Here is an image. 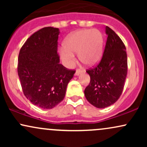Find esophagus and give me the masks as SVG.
<instances>
[{
  "label": "esophagus",
  "instance_id": "obj_1",
  "mask_svg": "<svg viewBox=\"0 0 147 147\" xmlns=\"http://www.w3.org/2000/svg\"><path fill=\"white\" fill-rule=\"evenodd\" d=\"M81 72H82V71H81V70H79V69H77V70H76V72H75V75L76 76H78V75H80Z\"/></svg>",
  "mask_w": 147,
  "mask_h": 147
}]
</instances>
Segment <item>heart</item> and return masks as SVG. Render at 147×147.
<instances>
[{
  "label": "heart",
  "mask_w": 147,
  "mask_h": 147,
  "mask_svg": "<svg viewBox=\"0 0 147 147\" xmlns=\"http://www.w3.org/2000/svg\"><path fill=\"white\" fill-rule=\"evenodd\" d=\"M104 38L97 29L81 30L72 33L64 41V47L59 52L63 63L71 68L75 63L74 53H78L79 60L89 66L95 65L102 55Z\"/></svg>",
  "instance_id": "heart-1"
}]
</instances>
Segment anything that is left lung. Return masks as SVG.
Listing matches in <instances>:
<instances>
[{
  "label": "left lung",
  "instance_id": "obj_1",
  "mask_svg": "<svg viewBox=\"0 0 147 147\" xmlns=\"http://www.w3.org/2000/svg\"><path fill=\"white\" fill-rule=\"evenodd\" d=\"M106 33L102 58L97 65L86 70L90 82L84 90L87 100L99 109L112 105L119 98L128 70L126 47L122 39L108 26Z\"/></svg>",
  "mask_w": 147,
  "mask_h": 147
}]
</instances>
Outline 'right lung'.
Masks as SVG:
<instances>
[{"instance_id":"right-lung-1","label":"right lung","mask_w":147,"mask_h":147,"mask_svg":"<svg viewBox=\"0 0 147 147\" xmlns=\"http://www.w3.org/2000/svg\"><path fill=\"white\" fill-rule=\"evenodd\" d=\"M59 34L58 28H42L27 39L18 55L17 70L23 94L41 109H52L63 100L75 72L59 63Z\"/></svg>"}]
</instances>
